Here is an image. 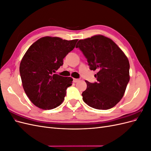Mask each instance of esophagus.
<instances>
[{"label":"esophagus","mask_w":151,"mask_h":151,"mask_svg":"<svg viewBox=\"0 0 151 151\" xmlns=\"http://www.w3.org/2000/svg\"><path fill=\"white\" fill-rule=\"evenodd\" d=\"M79 81H80L79 79H73V82H74V83H78Z\"/></svg>","instance_id":"esophagus-1"}]
</instances>
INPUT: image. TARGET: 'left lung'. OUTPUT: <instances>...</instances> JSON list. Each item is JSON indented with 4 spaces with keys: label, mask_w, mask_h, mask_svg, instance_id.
Here are the masks:
<instances>
[{
    "label": "left lung",
    "mask_w": 151,
    "mask_h": 151,
    "mask_svg": "<svg viewBox=\"0 0 151 151\" xmlns=\"http://www.w3.org/2000/svg\"><path fill=\"white\" fill-rule=\"evenodd\" d=\"M76 48L83 52L90 69L98 71L94 76L97 82L86 81L83 101L98 109L114 107L123 98L130 80L127 57L115 42L102 35L80 40Z\"/></svg>",
    "instance_id": "1"
}]
</instances>
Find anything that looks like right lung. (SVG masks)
<instances>
[{
    "label": "right lung",
    "mask_w": 151,
    "mask_h": 151,
    "mask_svg": "<svg viewBox=\"0 0 151 151\" xmlns=\"http://www.w3.org/2000/svg\"><path fill=\"white\" fill-rule=\"evenodd\" d=\"M77 40H65L46 36L27 50L20 63L24 90L35 106L43 109L58 106L64 100L72 78L55 74L63 65V59L74 48Z\"/></svg>",
    "instance_id": "add662e5"
}]
</instances>
